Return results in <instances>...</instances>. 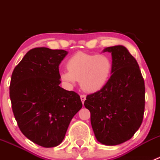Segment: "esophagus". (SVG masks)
Instances as JSON below:
<instances>
[{
    "mask_svg": "<svg viewBox=\"0 0 160 160\" xmlns=\"http://www.w3.org/2000/svg\"><path fill=\"white\" fill-rule=\"evenodd\" d=\"M80 99H81L82 103L83 104V103H84V101L86 100V95H83V94L80 95Z\"/></svg>",
    "mask_w": 160,
    "mask_h": 160,
    "instance_id": "34e87169",
    "label": "esophagus"
}]
</instances>
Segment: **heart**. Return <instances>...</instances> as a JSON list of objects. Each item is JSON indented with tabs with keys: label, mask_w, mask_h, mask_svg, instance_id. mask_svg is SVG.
Wrapping results in <instances>:
<instances>
[{
	"label": "heart",
	"mask_w": 160,
	"mask_h": 160,
	"mask_svg": "<svg viewBox=\"0 0 160 160\" xmlns=\"http://www.w3.org/2000/svg\"><path fill=\"white\" fill-rule=\"evenodd\" d=\"M68 70H62L59 77L64 84L72 86L76 81L87 93H96L105 87L112 72V60L107 55L79 52L67 60Z\"/></svg>",
	"instance_id": "b5f03b06"
}]
</instances>
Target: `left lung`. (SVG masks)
<instances>
[{"label": "left lung", "instance_id": "1", "mask_svg": "<svg viewBox=\"0 0 160 160\" xmlns=\"http://www.w3.org/2000/svg\"><path fill=\"white\" fill-rule=\"evenodd\" d=\"M113 69L102 90L87 96L84 106L90 112V122L97 140L116 146L129 140L142 122L145 83L135 58L123 46L107 47Z\"/></svg>", "mask_w": 160, "mask_h": 160}]
</instances>
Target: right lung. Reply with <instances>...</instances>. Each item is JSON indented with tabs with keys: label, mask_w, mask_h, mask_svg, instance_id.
<instances>
[{
	"label": "right lung",
	"mask_w": 160,
	"mask_h": 160,
	"mask_svg": "<svg viewBox=\"0 0 160 160\" xmlns=\"http://www.w3.org/2000/svg\"><path fill=\"white\" fill-rule=\"evenodd\" d=\"M68 52L46 47L29 50L12 72L10 98L21 132L42 147L64 139L73 116L81 109L80 96L60 88L59 66Z\"/></svg>",
	"instance_id": "obj_1"
}]
</instances>
